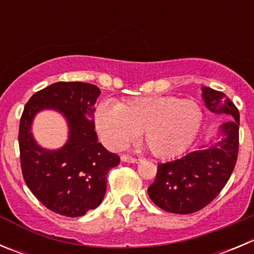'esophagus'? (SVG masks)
<instances>
[{
	"label": "esophagus",
	"mask_w": 254,
	"mask_h": 254,
	"mask_svg": "<svg viewBox=\"0 0 254 254\" xmlns=\"http://www.w3.org/2000/svg\"><path fill=\"white\" fill-rule=\"evenodd\" d=\"M121 159H122V161H125V163H132V164L138 163V161H140V159H136L133 158V156H129V155H122Z\"/></svg>",
	"instance_id": "obj_1"
}]
</instances>
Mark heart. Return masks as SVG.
<instances>
[{
  "label": "heart",
  "instance_id": "obj_1",
  "mask_svg": "<svg viewBox=\"0 0 254 254\" xmlns=\"http://www.w3.org/2000/svg\"><path fill=\"white\" fill-rule=\"evenodd\" d=\"M202 122L203 111L196 100L172 95L134 98L117 107L103 102L95 111L96 129L111 149H123L142 131L143 142L158 158L185 151Z\"/></svg>",
  "mask_w": 254,
  "mask_h": 254
}]
</instances>
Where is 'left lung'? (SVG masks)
Returning a JSON list of instances; mask_svg holds the SVG:
<instances>
[{"instance_id":"obj_1","label":"left lung","mask_w":254,"mask_h":254,"mask_svg":"<svg viewBox=\"0 0 254 254\" xmlns=\"http://www.w3.org/2000/svg\"><path fill=\"white\" fill-rule=\"evenodd\" d=\"M210 112L229 117L220 137L177 160L161 163L147 193L158 207L173 214L197 212L221 192L234 170L239 149V111L221 91L202 87Z\"/></svg>"}]
</instances>
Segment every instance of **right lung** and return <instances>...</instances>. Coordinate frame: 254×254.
<instances>
[{
	"mask_svg": "<svg viewBox=\"0 0 254 254\" xmlns=\"http://www.w3.org/2000/svg\"><path fill=\"white\" fill-rule=\"evenodd\" d=\"M99 87L86 82H56L31 96L20 120L22 176L29 190L47 208L68 217L85 215L102 203L107 174L120 156L98 141L94 112ZM53 109L66 118L69 140L58 150L43 149L31 133L34 117Z\"/></svg>",
	"mask_w": 254,
	"mask_h": 254,
	"instance_id": "right-lung-1",
	"label": "right lung"
}]
</instances>
